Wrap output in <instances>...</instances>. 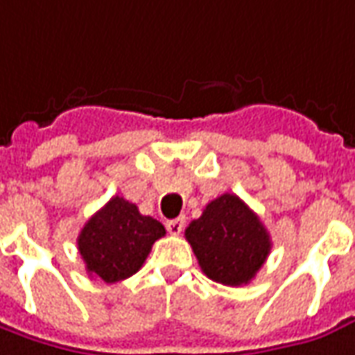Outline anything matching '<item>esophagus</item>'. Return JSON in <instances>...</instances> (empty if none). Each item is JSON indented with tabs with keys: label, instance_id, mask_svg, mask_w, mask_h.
Masks as SVG:
<instances>
[{
	"label": "esophagus",
	"instance_id": "34e87169",
	"mask_svg": "<svg viewBox=\"0 0 355 355\" xmlns=\"http://www.w3.org/2000/svg\"><path fill=\"white\" fill-rule=\"evenodd\" d=\"M182 229H184V218H177L167 221V231L171 235H180Z\"/></svg>",
	"mask_w": 355,
	"mask_h": 355
}]
</instances>
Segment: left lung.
<instances>
[{"instance_id": "8db88e82", "label": "left lung", "mask_w": 355, "mask_h": 355, "mask_svg": "<svg viewBox=\"0 0 355 355\" xmlns=\"http://www.w3.org/2000/svg\"><path fill=\"white\" fill-rule=\"evenodd\" d=\"M202 272L223 286H243L266 262L272 241L259 216L235 194L211 200L184 231Z\"/></svg>"}]
</instances>
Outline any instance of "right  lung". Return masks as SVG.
I'll use <instances>...</instances> for the list:
<instances>
[{
	"instance_id": "right-lung-1",
	"label": "right lung",
	"mask_w": 355,
	"mask_h": 355,
	"mask_svg": "<svg viewBox=\"0 0 355 355\" xmlns=\"http://www.w3.org/2000/svg\"><path fill=\"white\" fill-rule=\"evenodd\" d=\"M163 235L165 227L157 219L141 216L136 204L114 196L83 225L77 248L89 276L114 284L136 274Z\"/></svg>"
}]
</instances>
